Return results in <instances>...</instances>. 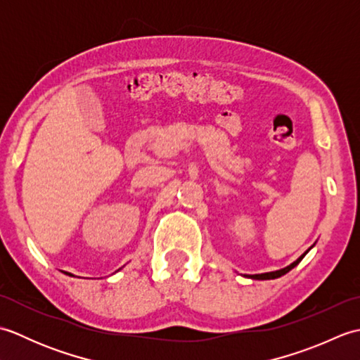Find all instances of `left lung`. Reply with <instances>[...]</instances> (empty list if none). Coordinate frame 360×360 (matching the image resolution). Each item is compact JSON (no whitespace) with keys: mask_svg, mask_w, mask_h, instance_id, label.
Wrapping results in <instances>:
<instances>
[{"mask_svg":"<svg viewBox=\"0 0 360 360\" xmlns=\"http://www.w3.org/2000/svg\"><path fill=\"white\" fill-rule=\"evenodd\" d=\"M316 244V243H314ZM314 244H312V246L304 252V254H302L300 257H298L294 263H290L289 266H286V267H283V269H278V271H272V272H264V274H254V275H244V277H248V278H252V280H274V278H278V277H281V275H285V274H288L290 269H294V267L302 262L303 259V257L308 254V252L314 248Z\"/></svg>","mask_w":360,"mask_h":360,"instance_id":"8db88e82","label":"left lung"}]
</instances>
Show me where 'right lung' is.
<instances>
[{
	"mask_svg": "<svg viewBox=\"0 0 360 360\" xmlns=\"http://www.w3.org/2000/svg\"><path fill=\"white\" fill-rule=\"evenodd\" d=\"M65 274H66V275H71V277H74V275H72V274H70V272H65Z\"/></svg>",
	"mask_w": 360,
	"mask_h": 360,
	"instance_id": "add662e5",
	"label": "right lung"
}]
</instances>
